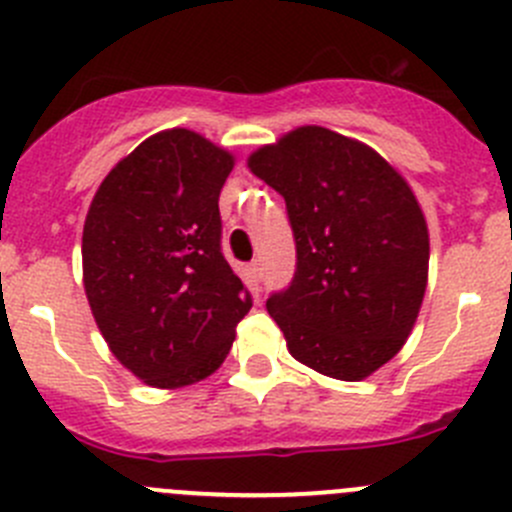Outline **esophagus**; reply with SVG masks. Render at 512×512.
Masks as SVG:
<instances>
[{
  "mask_svg": "<svg viewBox=\"0 0 512 512\" xmlns=\"http://www.w3.org/2000/svg\"><path fill=\"white\" fill-rule=\"evenodd\" d=\"M248 274H251L253 284H259V281H261V261L259 259L248 264Z\"/></svg>",
  "mask_w": 512,
  "mask_h": 512,
  "instance_id": "esophagus-1",
  "label": "esophagus"
}]
</instances>
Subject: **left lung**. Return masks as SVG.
Instances as JSON below:
<instances>
[{
  "mask_svg": "<svg viewBox=\"0 0 512 512\" xmlns=\"http://www.w3.org/2000/svg\"><path fill=\"white\" fill-rule=\"evenodd\" d=\"M281 193L296 274L266 301L291 357L324 377L359 382L410 337L430 266L425 213L394 165L359 140L301 125L248 155Z\"/></svg>",
  "mask_w": 512,
  "mask_h": 512,
  "instance_id": "left-lung-1",
  "label": "left lung"
}]
</instances>
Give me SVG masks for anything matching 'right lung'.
<instances>
[{"instance_id": "1", "label": "right lung", "mask_w": 512, "mask_h": 512, "mask_svg": "<svg viewBox=\"0 0 512 512\" xmlns=\"http://www.w3.org/2000/svg\"><path fill=\"white\" fill-rule=\"evenodd\" d=\"M228 150L186 128L150 135L97 188L82 281L97 329L145 384L175 389L226 359L251 294L221 253Z\"/></svg>"}]
</instances>
